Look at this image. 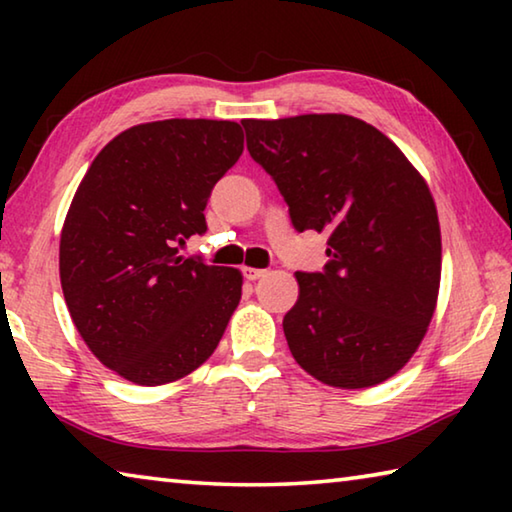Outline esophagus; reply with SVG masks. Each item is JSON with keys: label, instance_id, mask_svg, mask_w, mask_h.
Segmentation results:
<instances>
[{"label": "esophagus", "instance_id": "34e87169", "mask_svg": "<svg viewBox=\"0 0 512 512\" xmlns=\"http://www.w3.org/2000/svg\"><path fill=\"white\" fill-rule=\"evenodd\" d=\"M244 275H246V280L255 282V280H259V277H264L266 271H264V268H250V266H244Z\"/></svg>", "mask_w": 512, "mask_h": 512}]
</instances>
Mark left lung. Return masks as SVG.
<instances>
[{"label": "left lung", "instance_id": "1", "mask_svg": "<svg viewBox=\"0 0 512 512\" xmlns=\"http://www.w3.org/2000/svg\"><path fill=\"white\" fill-rule=\"evenodd\" d=\"M246 144L298 232H329L323 273H296L282 320L293 359L334 388H370L418 350L440 289V223L406 155L350 115L244 119Z\"/></svg>", "mask_w": 512, "mask_h": 512}]
</instances>
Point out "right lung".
I'll return each mask as SVG.
<instances>
[{
  "label": "right lung",
  "mask_w": 512,
  "mask_h": 512,
  "mask_svg": "<svg viewBox=\"0 0 512 512\" xmlns=\"http://www.w3.org/2000/svg\"><path fill=\"white\" fill-rule=\"evenodd\" d=\"M241 151L237 121H149L83 176L60 232V284L81 339L119 377L169 384L219 345L244 277L176 246L207 230V198Z\"/></svg>",
  "instance_id": "1"
}]
</instances>
